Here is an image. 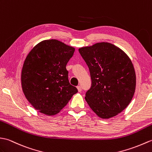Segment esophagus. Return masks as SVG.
<instances>
[{
    "mask_svg": "<svg viewBox=\"0 0 152 152\" xmlns=\"http://www.w3.org/2000/svg\"><path fill=\"white\" fill-rule=\"evenodd\" d=\"M77 90H78V91H79V92H81V90H82V89H81V86H77Z\"/></svg>",
    "mask_w": 152,
    "mask_h": 152,
    "instance_id": "34e87169",
    "label": "esophagus"
}]
</instances>
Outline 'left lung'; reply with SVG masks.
<instances>
[{"label": "left lung", "instance_id": "left-lung-1", "mask_svg": "<svg viewBox=\"0 0 152 152\" xmlns=\"http://www.w3.org/2000/svg\"><path fill=\"white\" fill-rule=\"evenodd\" d=\"M79 51L92 79L86 93L87 103L102 118L116 116L128 106L135 92L136 74L129 57L108 42L83 47Z\"/></svg>", "mask_w": 152, "mask_h": 152}]
</instances>
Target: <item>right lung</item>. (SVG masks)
<instances>
[{
	"mask_svg": "<svg viewBox=\"0 0 152 152\" xmlns=\"http://www.w3.org/2000/svg\"><path fill=\"white\" fill-rule=\"evenodd\" d=\"M75 48L57 39L39 42L23 64L21 86L36 110L48 116L58 114L78 90L70 85L66 65Z\"/></svg>",
	"mask_w": 152,
	"mask_h": 152,
	"instance_id": "right-lung-1",
	"label": "right lung"
}]
</instances>
